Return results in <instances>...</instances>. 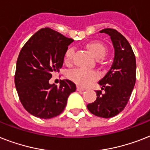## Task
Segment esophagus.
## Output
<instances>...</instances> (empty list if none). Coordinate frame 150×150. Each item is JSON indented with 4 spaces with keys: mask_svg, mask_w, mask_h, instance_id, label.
<instances>
[{
    "mask_svg": "<svg viewBox=\"0 0 150 150\" xmlns=\"http://www.w3.org/2000/svg\"><path fill=\"white\" fill-rule=\"evenodd\" d=\"M85 88H82V87H80V86H77V91H85Z\"/></svg>",
    "mask_w": 150,
    "mask_h": 150,
    "instance_id": "obj_1",
    "label": "esophagus"
}]
</instances>
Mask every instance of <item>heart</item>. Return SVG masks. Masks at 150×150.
<instances>
[{
  "instance_id": "1",
  "label": "heart",
  "mask_w": 150,
  "mask_h": 150,
  "mask_svg": "<svg viewBox=\"0 0 150 150\" xmlns=\"http://www.w3.org/2000/svg\"><path fill=\"white\" fill-rule=\"evenodd\" d=\"M87 47L96 58H103L106 54V47L99 41H91L87 44ZM75 48L72 47H69L64 54V61L66 62H71ZM69 77L75 83L80 86H88L98 78V74L95 71L87 70L84 69H75L69 71Z\"/></svg>"
}]
</instances>
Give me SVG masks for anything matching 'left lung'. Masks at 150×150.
Listing matches in <instances>:
<instances>
[{"instance_id": "1", "label": "left lung", "mask_w": 150, "mask_h": 150, "mask_svg": "<svg viewBox=\"0 0 150 150\" xmlns=\"http://www.w3.org/2000/svg\"><path fill=\"white\" fill-rule=\"evenodd\" d=\"M109 35L114 47V58L110 69L98 81L102 91H96L94 103L87 105L93 115L112 118L123 110L129 100L136 83V57L129 41L116 30L105 28L99 31Z\"/></svg>"}]
</instances>
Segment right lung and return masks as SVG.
Segmentation results:
<instances>
[{"label": "right lung", "mask_w": 150, "mask_h": 150, "mask_svg": "<svg viewBox=\"0 0 150 150\" xmlns=\"http://www.w3.org/2000/svg\"><path fill=\"white\" fill-rule=\"evenodd\" d=\"M74 40L49 28L40 29L27 41L18 55L14 83L23 106L35 117L47 119L60 115L76 86L61 80L49 83L52 73L62 67L65 52Z\"/></svg>", "instance_id": "obj_1"}]
</instances>
